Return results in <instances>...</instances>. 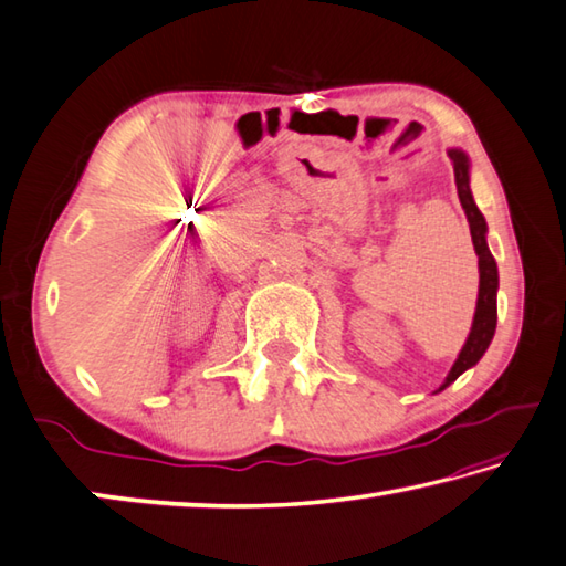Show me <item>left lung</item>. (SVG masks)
Instances as JSON below:
<instances>
[{
  "label": "left lung",
  "instance_id": "obj_1",
  "mask_svg": "<svg viewBox=\"0 0 566 566\" xmlns=\"http://www.w3.org/2000/svg\"><path fill=\"white\" fill-rule=\"evenodd\" d=\"M449 157L453 163V178H457L461 208H464L467 220H469L471 243H474V250L479 255V295H476V311H474V321H471L467 344L461 346L459 356H457V360H453V366L449 370V376L443 378V384L439 386V391H443V388L457 381L464 370L474 368L479 364V358L486 354V348H489V344H492L494 331H496V291H499L496 261H494L492 250H489V245H486V230H489L486 220H484V216H481V210L476 208L474 196H471L469 155L461 150V147H449Z\"/></svg>",
  "mask_w": 566,
  "mask_h": 566
}]
</instances>
